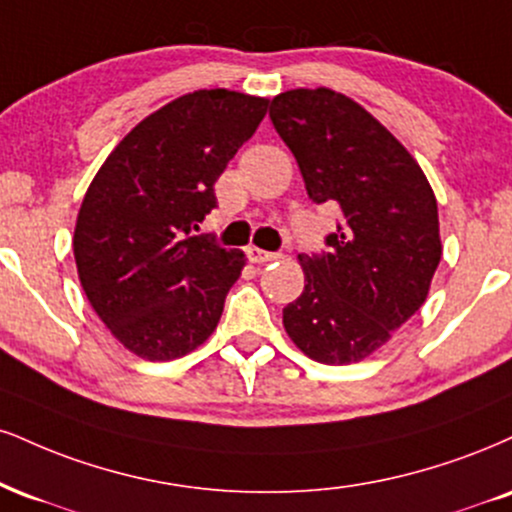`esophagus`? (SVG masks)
Instances as JSON below:
<instances>
[{"label":"esophagus","instance_id":"34e87169","mask_svg":"<svg viewBox=\"0 0 512 512\" xmlns=\"http://www.w3.org/2000/svg\"><path fill=\"white\" fill-rule=\"evenodd\" d=\"M248 260L255 262V264L272 262V260H279V252H269V250H260V248H248Z\"/></svg>","mask_w":512,"mask_h":512}]
</instances>
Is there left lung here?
<instances>
[{
	"instance_id": "left-lung-1",
	"label": "left lung",
	"mask_w": 512,
	"mask_h": 512,
	"mask_svg": "<svg viewBox=\"0 0 512 512\" xmlns=\"http://www.w3.org/2000/svg\"><path fill=\"white\" fill-rule=\"evenodd\" d=\"M269 119L310 200L343 214L326 250L298 255L305 291L283 307V326L312 360L360 362L427 300L441 260L434 190L410 152L341 92H281Z\"/></svg>"
}]
</instances>
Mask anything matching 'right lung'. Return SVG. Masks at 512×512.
Masks as SVG:
<instances>
[{"label":"right lung","mask_w":512,"mask_h":512,"mask_svg":"<svg viewBox=\"0 0 512 512\" xmlns=\"http://www.w3.org/2000/svg\"><path fill=\"white\" fill-rule=\"evenodd\" d=\"M267 104L224 88L178 97L140 121L92 178L73 233L80 286L138 357L176 360L217 329L245 255L193 231L217 207L214 183Z\"/></svg>","instance_id":"add662e5"}]
</instances>
